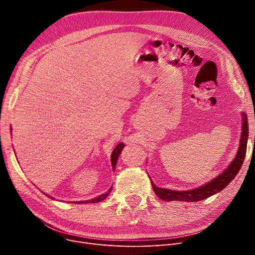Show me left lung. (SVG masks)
Returning a JSON list of instances; mask_svg holds the SVG:
<instances>
[{
  "label": "left lung",
  "instance_id": "8db88e82",
  "mask_svg": "<svg viewBox=\"0 0 255 255\" xmlns=\"http://www.w3.org/2000/svg\"><path fill=\"white\" fill-rule=\"evenodd\" d=\"M241 115H242V132H241L239 149L237 151L235 159L231 162V164L227 166V168L224 171H222V173H220V175L217 176L216 178H214L212 181L206 183L205 185L197 187L195 189L184 190V191L160 188V187L156 186L154 182L151 180L155 194L160 199L165 200V202L178 200V202L191 203V202H200V200L208 198L223 190L238 175L239 170L241 169V167H242V164L244 162V159L246 156L247 141H248V134H249L248 121H247L246 114L241 113Z\"/></svg>",
  "mask_w": 255,
  "mask_h": 255
}]
</instances>
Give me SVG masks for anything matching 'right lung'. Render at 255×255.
Wrapping results in <instances>:
<instances>
[{
	"instance_id": "obj_1",
	"label": "right lung",
	"mask_w": 255,
	"mask_h": 255,
	"mask_svg": "<svg viewBox=\"0 0 255 255\" xmlns=\"http://www.w3.org/2000/svg\"><path fill=\"white\" fill-rule=\"evenodd\" d=\"M11 130H12V129H10V131H11ZM124 146H125L124 142H120V143L116 146V148L114 149V151H113V153H112L111 160H112L113 171H115V168H116V165H117V161H118V158H119L121 152H122ZM112 189H113V186H112L111 188H110L109 190H107L105 193H103V194H101V195H99V196H97V197H95V198H92V199H89V200H80V202H71V203H74V204H95V203H99V202H102V200H104L107 196L110 195ZM44 194H45V193H44ZM45 195L48 196L49 198L53 199V197H51L50 195H48V194H45Z\"/></svg>"
}]
</instances>
